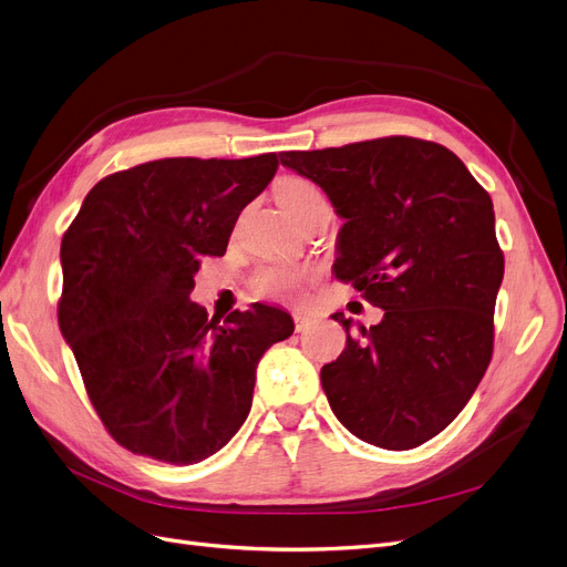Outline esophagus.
I'll use <instances>...</instances> for the list:
<instances>
[{
    "label": "esophagus",
    "mask_w": 567,
    "mask_h": 567,
    "mask_svg": "<svg viewBox=\"0 0 567 567\" xmlns=\"http://www.w3.org/2000/svg\"><path fill=\"white\" fill-rule=\"evenodd\" d=\"M291 318H295L297 331H306L310 327V316H308V312H303V310H295V312H291Z\"/></svg>",
    "instance_id": "esophagus-1"
}]
</instances>
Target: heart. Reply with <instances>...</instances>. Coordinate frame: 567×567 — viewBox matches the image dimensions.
Masks as SVG:
<instances>
[{
  "label": "heart",
  "mask_w": 567,
  "mask_h": 567,
  "mask_svg": "<svg viewBox=\"0 0 567 567\" xmlns=\"http://www.w3.org/2000/svg\"><path fill=\"white\" fill-rule=\"evenodd\" d=\"M276 200L291 217V215H297L301 207L316 203V200H324V196L310 179L282 177L276 184ZM310 280H312V270L308 266L276 261V264H266V266L257 268L255 276H251V280H249V287L261 299L297 301V299H301L303 287Z\"/></svg>",
  "instance_id": "b5f03b06"
}]
</instances>
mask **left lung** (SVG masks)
Segmentation results:
<instances>
[{
    "label": "left lung",
    "instance_id": "8db88e82",
    "mask_svg": "<svg viewBox=\"0 0 567 567\" xmlns=\"http://www.w3.org/2000/svg\"><path fill=\"white\" fill-rule=\"evenodd\" d=\"M280 163L316 182L343 226L333 276L383 308L320 371L341 425L367 444L406 451L465 409L493 354V312L505 276L493 200L446 146L381 137Z\"/></svg>",
    "mask_w": 567,
    "mask_h": 567
}]
</instances>
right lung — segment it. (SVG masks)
<instances>
[{
	"label": "right lung",
	"mask_w": 567,
	"mask_h": 567,
	"mask_svg": "<svg viewBox=\"0 0 567 567\" xmlns=\"http://www.w3.org/2000/svg\"><path fill=\"white\" fill-rule=\"evenodd\" d=\"M278 163L261 154L135 165L100 179L62 236L58 324L123 449L194 465L245 423L261 354L295 322L266 303L207 320L188 297L200 259L224 255Z\"/></svg>",
	"instance_id": "add662e5"
}]
</instances>
